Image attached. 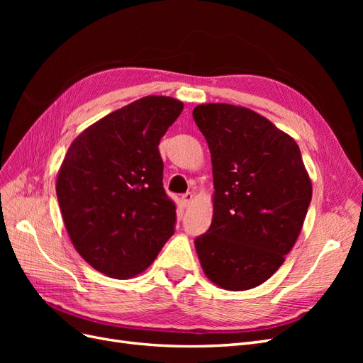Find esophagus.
<instances>
[{
  "label": "esophagus",
  "instance_id": "esophagus-1",
  "mask_svg": "<svg viewBox=\"0 0 363 363\" xmlns=\"http://www.w3.org/2000/svg\"><path fill=\"white\" fill-rule=\"evenodd\" d=\"M182 204H183V207H189L191 204H192V201H194V194L192 192H186L184 195H182Z\"/></svg>",
  "mask_w": 363,
  "mask_h": 363
}]
</instances>
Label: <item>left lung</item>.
Listing matches in <instances>:
<instances>
[{"instance_id":"1","label":"left lung","mask_w":363,"mask_h":363,"mask_svg":"<svg viewBox=\"0 0 363 363\" xmlns=\"http://www.w3.org/2000/svg\"><path fill=\"white\" fill-rule=\"evenodd\" d=\"M192 116L212 156L213 218L195 239L207 279L227 291L267 281L303 228L312 183L296 142L251 108L200 104Z\"/></svg>"}]
</instances>
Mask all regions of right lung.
<instances>
[{"label":"right lung","instance_id":"obj_1","mask_svg":"<svg viewBox=\"0 0 363 363\" xmlns=\"http://www.w3.org/2000/svg\"><path fill=\"white\" fill-rule=\"evenodd\" d=\"M182 111L171 96L140 98L82 131L62 162L65 227L79 255L107 277L144 272L174 235L159 142Z\"/></svg>","mask_w":363,"mask_h":363}]
</instances>
